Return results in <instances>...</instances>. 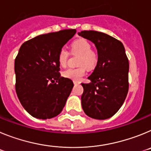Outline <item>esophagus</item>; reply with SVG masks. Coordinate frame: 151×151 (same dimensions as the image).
I'll list each match as a JSON object with an SVG mask.
<instances>
[{"mask_svg":"<svg viewBox=\"0 0 151 151\" xmlns=\"http://www.w3.org/2000/svg\"><path fill=\"white\" fill-rule=\"evenodd\" d=\"M73 83H74V85H78V84H80V82H78V81H73Z\"/></svg>","mask_w":151,"mask_h":151,"instance_id":"34e87169","label":"esophagus"}]
</instances>
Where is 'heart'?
Listing matches in <instances>:
<instances>
[{"label": "heart", "mask_w": 151, "mask_h": 151, "mask_svg": "<svg viewBox=\"0 0 151 151\" xmlns=\"http://www.w3.org/2000/svg\"><path fill=\"white\" fill-rule=\"evenodd\" d=\"M71 54L80 55L78 68H69L63 73L65 78L79 81L86 73L87 68L93 69L98 63V54L92 50L91 44L85 38H79L71 45ZM70 53L66 48H61L58 54V62L61 66H65L68 62Z\"/></svg>", "instance_id": "b5f03b06"}]
</instances>
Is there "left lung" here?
<instances>
[{"instance_id": "8db88e82", "label": "left lung", "mask_w": 151, "mask_h": 151, "mask_svg": "<svg viewBox=\"0 0 151 151\" xmlns=\"http://www.w3.org/2000/svg\"><path fill=\"white\" fill-rule=\"evenodd\" d=\"M95 45L98 63L84 88L82 106L89 117L96 119L110 118L123 104L129 91V63L120 41L97 31L78 33Z\"/></svg>"}]
</instances>
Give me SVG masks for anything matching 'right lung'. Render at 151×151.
I'll use <instances>...</instances> for the list:
<instances>
[{"mask_svg": "<svg viewBox=\"0 0 151 151\" xmlns=\"http://www.w3.org/2000/svg\"><path fill=\"white\" fill-rule=\"evenodd\" d=\"M76 29L41 35L24 42L15 59L16 92L24 109L33 117L50 119L63 109L73 88L61 76L58 54Z\"/></svg>", "mask_w": 151, "mask_h": 151, "instance_id": "1", "label": "right lung"}]
</instances>
